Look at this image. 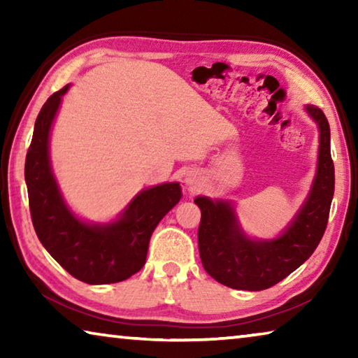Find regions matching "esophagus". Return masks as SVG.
Returning <instances> with one entry per match:
<instances>
[{
  "mask_svg": "<svg viewBox=\"0 0 358 358\" xmlns=\"http://www.w3.org/2000/svg\"><path fill=\"white\" fill-rule=\"evenodd\" d=\"M186 183L189 185V186H194V185H196V180L191 178V177H187V178H186Z\"/></svg>",
  "mask_w": 358,
  "mask_h": 358,
  "instance_id": "1",
  "label": "esophagus"
}]
</instances>
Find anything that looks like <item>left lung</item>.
<instances>
[{
	"label": "left lung",
	"mask_w": 358,
	"mask_h": 358,
	"mask_svg": "<svg viewBox=\"0 0 358 358\" xmlns=\"http://www.w3.org/2000/svg\"><path fill=\"white\" fill-rule=\"evenodd\" d=\"M319 126L317 172L306 202L281 237L251 240L240 229L232 203L197 197L201 208L197 241L207 273L224 286L264 290L275 286L310 259L322 240L335 192V166L330 153V126L319 107L306 106Z\"/></svg>",
	"instance_id": "8db88e82"
}]
</instances>
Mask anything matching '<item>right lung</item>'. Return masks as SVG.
<instances>
[{"label": "right lung", "mask_w": 358, "mask_h": 358, "mask_svg": "<svg viewBox=\"0 0 358 358\" xmlns=\"http://www.w3.org/2000/svg\"><path fill=\"white\" fill-rule=\"evenodd\" d=\"M68 90L66 85L53 93L34 123L25 161L31 221L42 246L69 275L87 284L120 282L145 265L151 234L180 202L181 187L164 183L142 191L110 224L77 220L59 194L48 157L53 118Z\"/></svg>", "instance_id": "add662e5"}]
</instances>
